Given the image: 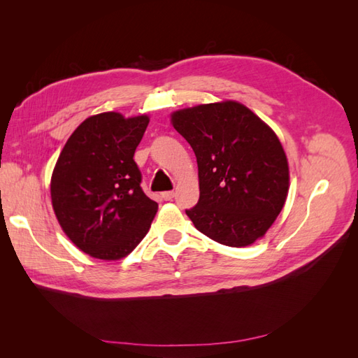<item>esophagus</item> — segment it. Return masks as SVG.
I'll return each instance as SVG.
<instances>
[{
	"mask_svg": "<svg viewBox=\"0 0 358 358\" xmlns=\"http://www.w3.org/2000/svg\"><path fill=\"white\" fill-rule=\"evenodd\" d=\"M161 196H162V199H164L166 201L173 200V197H175V191H166V192H162Z\"/></svg>",
	"mask_w": 358,
	"mask_h": 358,
	"instance_id": "1",
	"label": "esophagus"
}]
</instances>
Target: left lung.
<instances>
[{"label":"left lung","mask_w":358,"mask_h":358,"mask_svg":"<svg viewBox=\"0 0 358 358\" xmlns=\"http://www.w3.org/2000/svg\"><path fill=\"white\" fill-rule=\"evenodd\" d=\"M171 122L197 157L200 199L185 210L194 227L233 248L263 237L284 208L289 183L272 128L236 101L178 110Z\"/></svg>","instance_id":"obj_1"}]
</instances>
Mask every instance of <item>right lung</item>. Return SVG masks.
<instances>
[{"label": "right lung", "mask_w": 358, "mask_h": 358, "mask_svg": "<svg viewBox=\"0 0 358 358\" xmlns=\"http://www.w3.org/2000/svg\"><path fill=\"white\" fill-rule=\"evenodd\" d=\"M149 117L106 112L74 129L53 169L52 206L69 239L100 259H119L142 242L158 204L143 192L134 152Z\"/></svg>", "instance_id": "add662e5"}]
</instances>
